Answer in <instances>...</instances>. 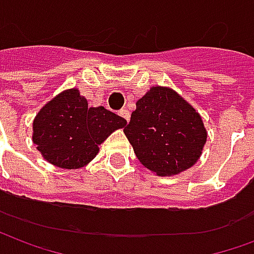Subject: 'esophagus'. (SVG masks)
I'll return each mask as SVG.
<instances>
[{
  "label": "esophagus",
  "instance_id": "obj_1",
  "mask_svg": "<svg viewBox=\"0 0 254 254\" xmlns=\"http://www.w3.org/2000/svg\"><path fill=\"white\" fill-rule=\"evenodd\" d=\"M118 114L122 117V118H125L127 121H129V118H130V114H129V111L127 109H121V110L118 111Z\"/></svg>",
  "mask_w": 254,
  "mask_h": 254
}]
</instances>
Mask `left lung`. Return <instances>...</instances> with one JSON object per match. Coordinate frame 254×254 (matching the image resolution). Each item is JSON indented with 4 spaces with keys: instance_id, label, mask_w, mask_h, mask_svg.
Listing matches in <instances>:
<instances>
[{
    "instance_id": "obj_1",
    "label": "left lung",
    "mask_w": 254,
    "mask_h": 254,
    "mask_svg": "<svg viewBox=\"0 0 254 254\" xmlns=\"http://www.w3.org/2000/svg\"><path fill=\"white\" fill-rule=\"evenodd\" d=\"M140 163L160 177L190 169L207 143L198 111L169 87H151L124 129Z\"/></svg>"
}]
</instances>
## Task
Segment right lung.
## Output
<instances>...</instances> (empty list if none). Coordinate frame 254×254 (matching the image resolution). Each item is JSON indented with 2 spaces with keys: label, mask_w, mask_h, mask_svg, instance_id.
<instances>
[{
  "label": "right lung",
  "mask_w": 254,
  "mask_h": 254,
  "mask_svg": "<svg viewBox=\"0 0 254 254\" xmlns=\"http://www.w3.org/2000/svg\"><path fill=\"white\" fill-rule=\"evenodd\" d=\"M127 120L103 106L89 107L77 88L49 100L32 122V141L43 159L56 167L76 170L87 166L99 145Z\"/></svg>",
  "instance_id": "add662e5"
}]
</instances>
